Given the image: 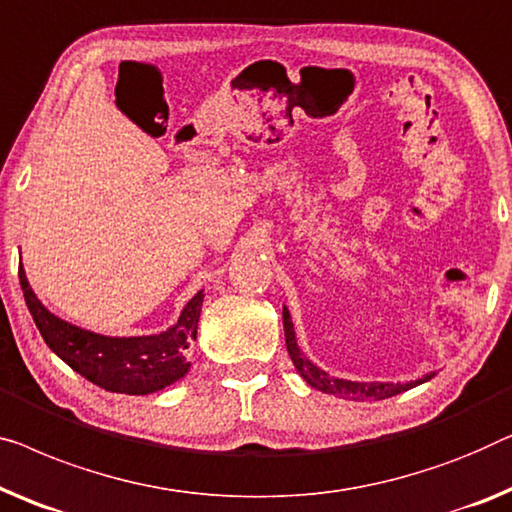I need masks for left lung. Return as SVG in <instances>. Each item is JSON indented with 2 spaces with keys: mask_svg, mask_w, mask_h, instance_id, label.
<instances>
[{
  "mask_svg": "<svg viewBox=\"0 0 512 512\" xmlns=\"http://www.w3.org/2000/svg\"><path fill=\"white\" fill-rule=\"evenodd\" d=\"M281 316H284L286 348H288V355H291L295 369H298V374L311 385V388H316V390H321V392H328V395H335V397H342V399H353V402H365V399H369V402H379V399L395 397V395H399V392L416 388V385L425 383V381H429L434 376V374H427V376H422V379L409 381V383H381V381L337 379V376H330L328 372H323L321 367H316L314 362H311L307 355L300 351L298 342H295V330H293L291 314H288L286 307H284V311H281Z\"/></svg>",
  "mask_w": 512,
  "mask_h": 512,
  "instance_id": "1",
  "label": "left lung"
}]
</instances>
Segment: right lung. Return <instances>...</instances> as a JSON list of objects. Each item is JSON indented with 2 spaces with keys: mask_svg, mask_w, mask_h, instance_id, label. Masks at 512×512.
I'll use <instances>...</instances> for the list:
<instances>
[{
  "mask_svg": "<svg viewBox=\"0 0 512 512\" xmlns=\"http://www.w3.org/2000/svg\"><path fill=\"white\" fill-rule=\"evenodd\" d=\"M18 277L29 314L50 351L99 388L124 395H150L180 381L189 372L187 348L198 332L203 291L187 302L177 323L159 335L106 337L66 323L43 307L29 286L22 263Z\"/></svg>",
  "mask_w": 512,
  "mask_h": 512,
  "instance_id": "right-lung-1",
  "label": "right lung"
}]
</instances>
